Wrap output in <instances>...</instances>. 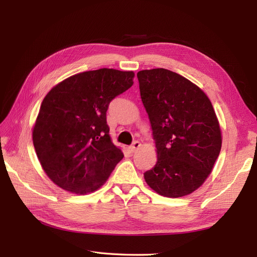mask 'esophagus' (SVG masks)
<instances>
[{"mask_svg": "<svg viewBox=\"0 0 257 257\" xmlns=\"http://www.w3.org/2000/svg\"><path fill=\"white\" fill-rule=\"evenodd\" d=\"M141 146H142V144L139 143V142H134L133 144H132V145L128 147V151H130L131 153H134Z\"/></svg>", "mask_w": 257, "mask_h": 257, "instance_id": "34e87169", "label": "esophagus"}]
</instances>
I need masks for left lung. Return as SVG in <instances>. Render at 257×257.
<instances>
[{"label": "left lung", "instance_id": "8db88e82", "mask_svg": "<svg viewBox=\"0 0 257 257\" xmlns=\"http://www.w3.org/2000/svg\"><path fill=\"white\" fill-rule=\"evenodd\" d=\"M137 78L158 152L145 180L162 196L188 195L205 182L221 151L212 104L197 85L168 69H145Z\"/></svg>", "mask_w": 257, "mask_h": 257}]
</instances>
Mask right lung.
I'll return each instance as SVG.
<instances>
[{
	"label": "right lung",
	"mask_w": 257,
	"mask_h": 257,
	"mask_svg": "<svg viewBox=\"0 0 257 257\" xmlns=\"http://www.w3.org/2000/svg\"><path fill=\"white\" fill-rule=\"evenodd\" d=\"M133 72L99 68L74 75L45 96L33 145L45 173L60 188L87 194L102 186L123 159L109 136L106 112L128 90Z\"/></svg>",
	"instance_id": "obj_1"
}]
</instances>
